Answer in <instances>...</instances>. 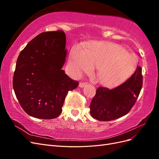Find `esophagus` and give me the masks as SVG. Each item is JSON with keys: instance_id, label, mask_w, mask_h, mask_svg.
<instances>
[{"instance_id": "esophagus-1", "label": "esophagus", "mask_w": 159, "mask_h": 159, "mask_svg": "<svg viewBox=\"0 0 159 159\" xmlns=\"http://www.w3.org/2000/svg\"><path fill=\"white\" fill-rule=\"evenodd\" d=\"M87 85H88V83H86V82H80L79 86H80V88H84V87H85V86H86Z\"/></svg>"}]
</instances>
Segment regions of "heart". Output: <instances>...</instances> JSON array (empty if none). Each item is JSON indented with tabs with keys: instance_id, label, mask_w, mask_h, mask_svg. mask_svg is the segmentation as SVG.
Here are the masks:
<instances>
[{
	"instance_id": "1",
	"label": "heart",
	"mask_w": 159,
	"mask_h": 159,
	"mask_svg": "<svg viewBox=\"0 0 159 159\" xmlns=\"http://www.w3.org/2000/svg\"><path fill=\"white\" fill-rule=\"evenodd\" d=\"M70 63L76 75L97 68L96 77L105 86L120 84L131 74L136 65L134 57L115 43L90 41L84 50L75 45L71 50Z\"/></svg>"
}]
</instances>
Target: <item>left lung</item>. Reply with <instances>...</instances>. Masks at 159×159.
<instances>
[{
	"mask_svg": "<svg viewBox=\"0 0 159 159\" xmlns=\"http://www.w3.org/2000/svg\"><path fill=\"white\" fill-rule=\"evenodd\" d=\"M142 85V68L137 66L134 74L117 87H99L90 104L91 115L99 121H108L127 115L135 103Z\"/></svg>",
	"mask_w": 159,
	"mask_h": 159,
	"instance_id": "8db88e82",
	"label": "left lung"
}]
</instances>
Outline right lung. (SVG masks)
Segmentation results:
<instances>
[{
  "label": "right lung",
  "instance_id": "1",
  "mask_svg": "<svg viewBox=\"0 0 159 159\" xmlns=\"http://www.w3.org/2000/svg\"><path fill=\"white\" fill-rule=\"evenodd\" d=\"M65 46L64 31L44 32L28 42L18 56L13 88L20 106L32 117H58L68 91L79 85L61 70Z\"/></svg>",
  "mask_w": 159,
  "mask_h": 159
}]
</instances>
